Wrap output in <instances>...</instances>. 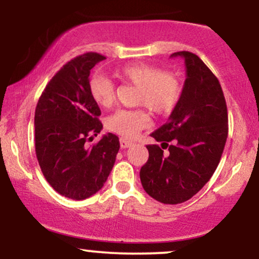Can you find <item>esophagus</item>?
<instances>
[{"mask_svg": "<svg viewBox=\"0 0 259 259\" xmlns=\"http://www.w3.org/2000/svg\"><path fill=\"white\" fill-rule=\"evenodd\" d=\"M119 141H120V147L121 148H127V147H130L133 145V141H130V140H126L124 138H121Z\"/></svg>", "mask_w": 259, "mask_h": 259, "instance_id": "1", "label": "esophagus"}]
</instances>
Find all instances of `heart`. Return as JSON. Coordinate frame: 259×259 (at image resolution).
<instances>
[{
	"instance_id": "obj_1",
	"label": "heart",
	"mask_w": 259,
	"mask_h": 259,
	"mask_svg": "<svg viewBox=\"0 0 259 259\" xmlns=\"http://www.w3.org/2000/svg\"><path fill=\"white\" fill-rule=\"evenodd\" d=\"M115 76L136 85L135 105L147 107L158 115L173 111L183 92L180 79L174 73L160 72L159 68L148 63L125 64L115 70ZM89 90L97 105L109 107L113 103L114 84L106 76L99 74L92 76ZM150 114L145 108L118 109L107 118L106 127L124 138H134L140 130L150 125Z\"/></svg>"
}]
</instances>
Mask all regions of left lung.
<instances>
[{"label": "left lung", "instance_id": "obj_1", "mask_svg": "<svg viewBox=\"0 0 259 259\" xmlns=\"http://www.w3.org/2000/svg\"><path fill=\"white\" fill-rule=\"evenodd\" d=\"M185 59L186 80L168 121L151 136L148 159L140 170L142 187L164 204L183 203L197 194L215 171L228 138V109L219 80L195 53ZM167 152L164 153V150Z\"/></svg>", "mask_w": 259, "mask_h": 259}]
</instances>
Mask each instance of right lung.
Instances as JSON below:
<instances>
[{
    "instance_id": "1",
    "label": "right lung",
    "mask_w": 259,
    "mask_h": 259,
    "mask_svg": "<svg viewBox=\"0 0 259 259\" xmlns=\"http://www.w3.org/2000/svg\"><path fill=\"white\" fill-rule=\"evenodd\" d=\"M103 59L100 53L88 52L64 64L35 109V151L41 171L59 195L76 201L102 189L120 147L111 133L94 146L85 145L103 127L100 107L89 90L90 70Z\"/></svg>"
}]
</instances>
